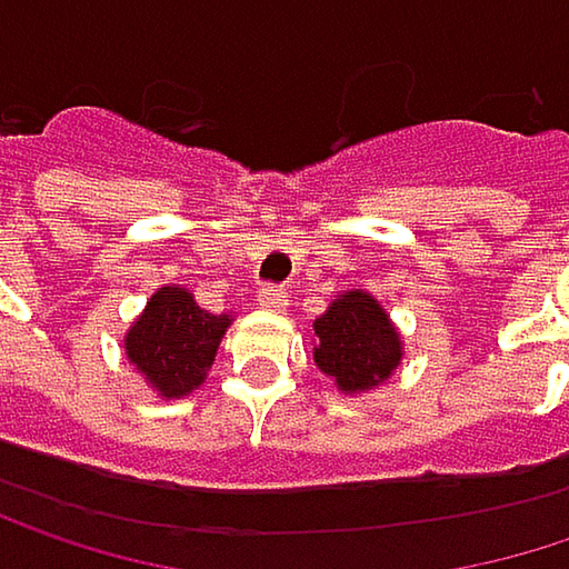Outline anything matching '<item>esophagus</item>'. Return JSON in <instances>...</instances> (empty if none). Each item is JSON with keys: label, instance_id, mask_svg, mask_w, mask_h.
I'll return each mask as SVG.
<instances>
[{"label": "esophagus", "instance_id": "obj_1", "mask_svg": "<svg viewBox=\"0 0 569 569\" xmlns=\"http://www.w3.org/2000/svg\"><path fill=\"white\" fill-rule=\"evenodd\" d=\"M257 302H260L263 309H270V312H286V309H289V296H286L280 286H263L260 296H257Z\"/></svg>", "mask_w": 569, "mask_h": 569}]
</instances>
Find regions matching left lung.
Wrapping results in <instances>:
<instances>
[{"mask_svg": "<svg viewBox=\"0 0 569 569\" xmlns=\"http://www.w3.org/2000/svg\"><path fill=\"white\" fill-rule=\"evenodd\" d=\"M316 368L341 393H368L388 385L400 368L403 341L388 309L368 289H345L312 322Z\"/></svg>", "mask_w": 569, "mask_h": 569, "instance_id": "left-lung-1", "label": "left lung"}]
</instances>
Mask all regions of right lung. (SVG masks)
Wrapping results in <instances>:
<instances>
[{
    "instance_id": "right-lung-1",
    "label": "right lung",
    "mask_w": 569,
    "mask_h": 569,
    "mask_svg": "<svg viewBox=\"0 0 569 569\" xmlns=\"http://www.w3.org/2000/svg\"><path fill=\"white\" fill-rule=\"evenodd\" d=\"M231 312H208L184 286H159L123 336V355L162 400H181L204 385Z\"/></svg>"
}]
</instances>
